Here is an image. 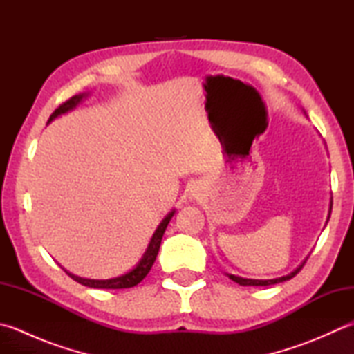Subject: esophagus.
<instances>
[{
  "instance_id": "obj_1",
  "label": "esophagus",
  "mask_w": 354,
  "mask_h": 354,
  "mask_svg": "<svg viewBox=\"0 0 354 354\" xmlns=\"http://www.w3.org/2000/svg\"><path fill=\"white\" fill-rule=\"evenodd\" d=\"M202 196H203V191H202V188H200L198 185H194V186H192V188L189 189V197H191L192 200H200V198H202Z\"/></svg>"
}]
</instances>
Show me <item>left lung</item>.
<instances>
[{
    "mask_svg": "<svg viewBox=\"0 0 354 354\" xmlns=\"http://www.w3.org/2000/svg\"><path fill=\"white\" fill-rule=\"evenodd\" d=\"M331 205H333V202H331V198H330V208H328V217H326V222H325V225L328 223V220H330V214H331ZM308 259V257H306ZM306 259L304 260V262L297 266L296 270H292L291 272H288V274L286 276H282V277H277V279H245V277H239V276H234V274H228V272H226V276H228L231 281H234L236 283H239V285H242V286H268V285H274V283H281V282H285V281H290L291 277H295L299 271L302 270V266L305 265V262H306Z\"/></svg>",
    "mask_w": 354,
    "mask_h": 354,
    "instance_id": "left-lung-1",
    "label": "left lung"
}]
</instances>
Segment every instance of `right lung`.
Here are the masks:
<instances>
[{
	"instance_id": "obj_1",
	"label": "right lung",
	"mask_w": 354,
	"mask_h": 354,
	"mask_svg": "<svg viewBox=\"0 0 354 354\" xmlns=\"http://www.w3.org/2000/svg\"><path fill=\"white\" fill-rule=\"evenodd\" d=\"M89 97V92H84V94H78L75 97H72L68 102L63 103L59 106L58 109H55V112L50 115L49 118V123L53 122L57 117L63 115V114H68V112L73 111L77 108V106L84 102L86 98ZM176 214V209H172L171 212L165 216V218L160 222V225L157 226V230L154 231V234H152L149 243H148V248H146L145 254L142 256V259L138 260V263L134 266V268L129 270L128 272H124L122 276H117V277H111V279H86V277H80L72 274L68 270L66 271V274L71 276L73 281L82 283L84 286H89V288H104V290H120V288H132V286H136L137 283H140L146 277V274L151 271L152 265L156 262V257L158 254V250H160V243H162V237L166 231V226H168L169 220L174 217Z\"/></svg>"
}]
</instances>
